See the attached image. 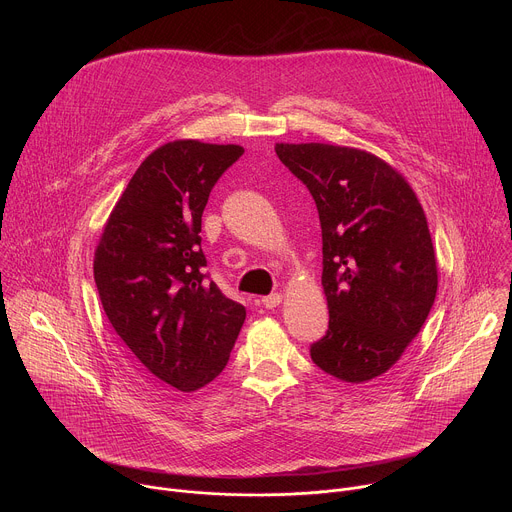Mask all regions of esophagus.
<instances>
[{
	"label": "esophagus",
	"mask_w": 512,
	"mask_h": 512,
	"mask_svg": "<svg viewBox=\"0 0 512 512\" xmlns=\"http://www.w3.org/2000/svg\"><path fill=\"white\" fill-rule=\"evenodd\" d=\"M281 300H283L281 294H269V296H265V298L261 300V304L271 310V308H277V306L281 304Z\"/></svg>",
	"instance_id": "esophagus-1"
}]
</instances>
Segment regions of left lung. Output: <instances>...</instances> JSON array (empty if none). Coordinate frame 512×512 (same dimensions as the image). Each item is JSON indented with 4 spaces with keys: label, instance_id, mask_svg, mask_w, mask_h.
<instances>
[{
    "label": "left lung",
    "instance_id": "1",
    "mask_svg": "<svg viewBox=\"0 0 512 512\" xmlns=\"http://www.w3.org/2000/svg\"><path fill=\"white\" fill-rule=\"evenodd\" d=\"M322 227V287L330 322L312 344L318 367L346 383L387 373L419 334L437 291L425 212L381 158L330 143H275Z\"/></svg>",
    "mask_w": 512,
    "mask_h": 512
}]
</instances>
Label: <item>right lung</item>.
I'll return each mask as SVG.
<instances>
[{
  "label": "right lung",
  "instance_id": "obj_1",
  "mask_svg": "<svg viewBox=\"0 0 512 512\" xmlns=\"http://www.w3.org/2000/svg\"><path fill=\"white\" fill-rule=\"evenodd\" d=\"M241 145L178 139L141 162L103 229L95 283L103 310L141 371L190 393L227 367L245 322L204 273L202 212Z\"/></svg>",
  "mask_w": 512,
  "mask_h": 512
}]
</instances>
